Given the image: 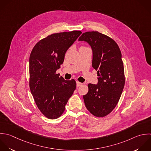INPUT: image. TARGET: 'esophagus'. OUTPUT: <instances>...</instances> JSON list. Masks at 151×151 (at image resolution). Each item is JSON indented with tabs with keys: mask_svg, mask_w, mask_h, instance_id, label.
<instances>
[{
	"mask_svg": "<svg viewBox=\"0 0 151 151\" xmlns=\"http://www.w3.org/2000/svg\"><path fill=\"white\" fill-rule=\"evenodd\" d=\"M82 85H83L82 83H81L79 81H76V86H77V87H79V86H82Z\"/></svg>",
	"mask_w": 151,
	"mask_h": 151,
	"instance_id": "obj_1",
	"label": "esophagus"
}]
</instances>
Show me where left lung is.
Instances as JSON below:
<instances>
[{
  "mask_svg": "<svg viewBox=\"0 0 151 151\" xmlns=\"http://www.w3.org/2000/svg\"><path fill=\"white\" fill-rule=\"evenodd\" d=\"M78 40L91 45L92 67L99 76L97 85H88V92L83 96L85 106L95 116L104 117L116 107L125 85L121 50L113 39L98 31L85 32Z\"/></svg>",
  "mask_w": 151,
  "mask_h": 151,
  "instance_id": "left-lung-1",
  "label": "left lung"
}]
</instances>
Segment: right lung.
Returning <instances> with one entry per match:
<instances>
[{
  "mask_svg": "<svg viewBox=\"0 0 151 151\" xmlns=\"http://www.w3.org/2000/svg\"><path fill=\"white\" fill-rule=\"evenodd\" d=\"M82 33L80 30L53 33L40 40L29 58V88L36 105L47 118L55 119L76 87L74 79L66 81L56 73L68 48Z\"/></svg>",
  "mask_w": 151,
  "mask_h": 151,
  "instance_id": "1",
  "label": "right lung"
}]
</instances>
